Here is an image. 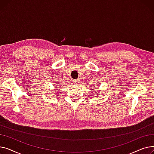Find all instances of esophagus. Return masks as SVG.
<instances>
[{
  "label": "esophagus",
  "mask_w": 154,
  "mask_h": 154,
  "mask_svg": "<svg viewBox=\"0 0 154 154\" xmlns=\"http://www.w3.org/2000/svg\"><path fill=\"white\" fill-rule=\"evenodd\" d=\"M74 84H79V79L74 80Z\"/></svg>",
  "instance_id": "obj_1"
}]
</instances>
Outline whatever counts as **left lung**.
<instances>
[{"label":"left lung","instance_id":"1","mask_svg":"<svg viewBox=\"0 0 154 154\" xmlns=\"http://www.w3.org/2000/svg\"><path fill=\"white\" fill-rule=\"evenodd\" d=\"M95 94H97V93H95ZM97 95H100V94H97Z\"/></svg>","mask_w":154,"mask_h":154}]
</instances>
